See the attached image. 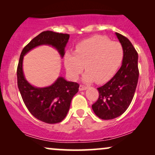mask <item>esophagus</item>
I'll return each mask as SVG.
<instances>
[{
  "mask_svg": "<svg viewBox=\"0 0 155 155\" xmlns=\"http://www.w3.org/2000/svg\"><path fill=\"white\" fill-rule=\"evenodd\" d=\"M87 89V87L86 86H84V85H80L79 86V90L80 91H83V90H85Z\"/></svg>",
  "mask_w": 155,
  "mask_h": 155,
  "instance_id": "34e87169",
  "label": "esophagus"
}]
</instances>
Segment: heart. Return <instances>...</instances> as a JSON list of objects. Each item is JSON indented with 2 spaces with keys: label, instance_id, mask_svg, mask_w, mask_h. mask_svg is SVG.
Segmentation results:
<instances>
[{
  "label": "heart",
  "instance_id": "1",
  "mask_svg": "<svg viewBox=\"0 0 155 155\" xmlns=\"http://www.w3.org/2000/svg\"><path fill=\"white\" fill-rule=\"evenodd\" d=\"M123 57V48L120 43L104 36H95L80 42L74 53H67L64 64L72 80L77 79L85 65L87 71L83 76L84 81L104 83L116 74Z\"/></svg>",
  "mask_w": 155,
  "mask_h": 155
}]
</instances>
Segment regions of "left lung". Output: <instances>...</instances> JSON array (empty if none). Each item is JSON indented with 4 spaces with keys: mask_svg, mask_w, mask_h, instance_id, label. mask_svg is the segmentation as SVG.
<instances>
[{
    "mask_svg": "<svg viewBox=\"0 0 155 155\" xmlns=\"http://www.w3.org/2000/svg\"><path fill=\"white\" fill-rule=\"evenodd\" d=\"M123 48L122 66L114 77L97 88L99 97L92 104L93 111L102 120H112L122 115L129 107L138 84L139 71L138 53L129 39L115 33Z\"/></svg>",
    "mask_w": 155,
    "mask_h": 155,
    "instance_id": "obj_1",
    "label": "left lung"
}]
</instances>
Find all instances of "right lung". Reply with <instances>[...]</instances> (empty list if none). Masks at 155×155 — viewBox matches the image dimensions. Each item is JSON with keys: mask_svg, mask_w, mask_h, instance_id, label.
Here are the masks:
<instances>
[{"mask_svg": "<svg viewBox=\"0 0 155 155\" xmlns=\"http://www.w3.org/2000/svg\"><path fill=\"white\" fill-rule=\"evenodd\" d=\"M70 35L53 31H44L32 39L21 52L17 66V85L28 111L38 120L48 124L60 122L66 117L79 84L59 77L50 86L36 87L27 81L22 70L24 56L28 51L41 45H49L58 50L61 58Z\"/></svg>", "mask_w": 155, "mask_h": 155, "instance_id": "add662e5", "label": "right lung"}]
</instances>
